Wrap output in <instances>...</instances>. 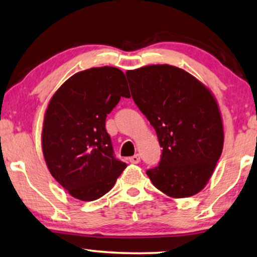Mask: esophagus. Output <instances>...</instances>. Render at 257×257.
Wrapping results in <instances>:
<instances>
[{
    "mask_svg": "<svg viewBox=\"0 0 257 257\" xmlns=\"http://www.w3.org/2000/svg\"><path fill=\"white\" fill-rule=\"evenodd\" d=\"M129 162H131V163H134V164L139 163V162H140V156L138 155V154H136V155L132 156V157H129Z\"/></svg>",
    "mask_w": 257,
    "mask_h": 257,
    "instance_id": "1",
    "label": "esophagus"
}]
</instances>
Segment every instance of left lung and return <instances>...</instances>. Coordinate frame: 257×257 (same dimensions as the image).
<instances>
[{"instance_id":"obj_1","label":"left lung","mask_w":257,"mask_h":257,"mask_svg":"<svg viewBox=\"0 0 257 257\" xmlns=\"http://www.w3.org/2000/svg\"><path fill=\"white\" fill-rule=\"evenodd\" d=\"M133 100L155 129L162 155L147 170L168 196H193L213 174L223 148V125L213 94L197 78L169 64L128 70Z\"/></svg>"}]
</instances>
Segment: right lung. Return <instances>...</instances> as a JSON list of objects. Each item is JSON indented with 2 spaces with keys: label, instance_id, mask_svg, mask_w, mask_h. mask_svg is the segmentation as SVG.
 I'll use <instances>...</instances> for the list:
<instances>
[{
  "label": "right lung",
  "instance_id": "obj_1",
  "mask_svg": "<svg viewBox=\"0 0 257 257\" xmlns=\"http://www.w3.org/2000/svg\"><path fill=\"white\" fill-rule=\"evenodd\" d=\"M121 97L131 94L125 75L114 67L80 71L51 97L43 122V156L54 179L75 198L102 197L125 169L105 131L107 115Z\"/></svg>",
  "mask_w": 257,
  "mask_h": 257
}]
</instances>
